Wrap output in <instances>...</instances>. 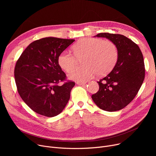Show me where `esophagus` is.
Returning a JSON list of instances; mask_svg holds the SVG:
<instances>
[{
  "mask_svg": "<svg viewBox=\"0 0 156 156\" xmlns=\"http://www.w3.org/2000/svg\"><path fill=\"white\" fill-rule=\"evenodd\" d=\"M86 83L85 82H83V81H77L76 82V84L77 85H85Z\"/></svg>",
  "mask_w": 156,
  "mask_h": 156,
  "instance_id": "obj_1",
  "label": "esophagus"
}]
</instances>
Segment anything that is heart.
I'll list each match as a JSON object with an SVG mask.
<instances>
[{
  "instance_id": "obj_1",
  "label": "heart",
  "mask_w": 156,
  "mask_h": 156,
  "mask_svg": "<svg viewBox=\"0 0 156 156\" xmlns=\"http://www.w3.org/2000/svg\"><path fill=\"white\" fill-rule=\"evenodd\" d=\"M74 55L64 51L58 57L59 66L66 72H69L77 63V59L83 57L82 64L70 73L71 80L84 81L95 75L103 76L110 72L118 59L116 45L109 40L102 38H87L79 40L73 47Z\"/></svg>"
}]
</instances>
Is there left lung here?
Returning <instances> with one entry per match:
<instances>
[{"instance_id": "1", "label": "left lung", "mask_w": 156, "mask_h": 156, "mask_svg": "<svg viewBox=\"0 0 156 156\" xmlns=\"http://www.w3.org/2000/svg\"><path fill=\"white\" fill-rule=\"evenodd\" d=\"M97 37L109 39L118 50V59L112 71L97 83L99 90L92 95L102 110L113 112L125 108L133 101L145 78V66L139 47L124 35L101 33Z\"/></svg>"}]
</instances>
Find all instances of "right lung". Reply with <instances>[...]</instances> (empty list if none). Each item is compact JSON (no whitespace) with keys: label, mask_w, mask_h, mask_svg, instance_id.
<instances>
[{"label":"right lung","mask_w":156,"mask_h":156,"mask_svg":"<svg viewBox=\"0 0 156 156\" xmlns=\"http://www.w3.org/2000/svg\"><path fill=\"white\" fill-rule=\"evenodd\" d=\"M75 40L46 37L34 41L16 62L14 78L23 101L35 112L47 117L60 114L68 104L75 83L58 64V57Z\"/></svg>","instance_id":"add662e5"}]
</instances>
